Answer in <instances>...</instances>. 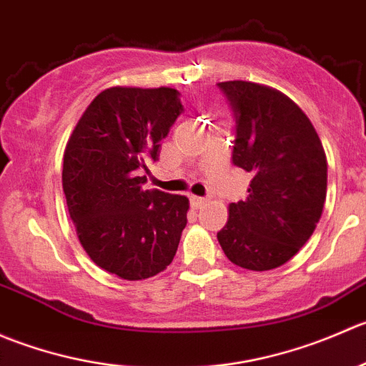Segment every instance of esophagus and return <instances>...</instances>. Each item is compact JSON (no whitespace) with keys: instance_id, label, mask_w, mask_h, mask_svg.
<instances>
[{"instance_id":"obj_1","label":"esophagus","mask_w":366,"mask_h":366,"mask_svg":"<svg viewBox=\"0 0 366 366\" xmlns=\"http://www.w3.org/2000/svg\"><path fill=\"white\" fill-rule=\"evenodd\" d=\"M204 202H206L204 197H197V195H190V204H192V208L199 209V208H201V206H204Z\"/></svg>"}]
</instances>
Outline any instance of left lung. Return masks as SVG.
<instances>
[{"label":"left lung","mask_w":366,"mask_h":366,"mask_svg":"<svg viewBox=\"0 0 366 366\" xmlns=\"http://www.w3.org/2000/svg\"><path fill=\"white\" fill-rule=\"evenodd\" d=\"M237 117L233 164L251 172L245 201L231 202L217 233L224 254L242 269L285 265L310 240L327 192V158L305 112L262 83H219Z\"/></svg>","instance_id":"left-lung-1"}]
</instances>
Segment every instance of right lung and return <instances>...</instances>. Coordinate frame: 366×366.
<instances>
[{"label": "right lung", "instance_id": "obj_1", "mask_svg": "<svg viewBox=\"0 0 366 366\" xmlns=\"http://www.w3.org/2000/svg\"><path fill=\"white\" fill-rule=\"evenodd\" d=\"M171 86H110L97 94L64 151L61 184L76 234L99 269L126 281L153 277L178 251L184 195L144 190L149 158L183 112Z\"/></svg>", "mask_w": 366, "mask_h": 366}]
</instances>
